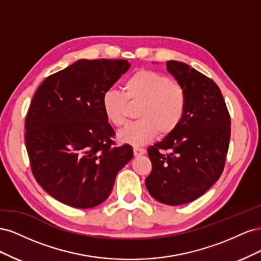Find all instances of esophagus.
<instances>
[{
	"mask_svg": "<svg viewBox=\"0 0 261 261\" xmlns=\"http://www.w3.org/2000/svg\"><path fill=\"white\" fill-rule=\"evenodd\" d=\"M145 153H146V150L144 148H140V147H137V146L134 147V154H135V156L145 154Z\"/></svg>",
	"mask_w": 261,
	"mask_h": 261,
	"instance_id": "esophagus-1",
	"label": "esophagus"
}]
</instances>
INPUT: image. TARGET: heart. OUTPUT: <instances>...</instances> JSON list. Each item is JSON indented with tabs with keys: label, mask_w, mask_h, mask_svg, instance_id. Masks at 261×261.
I'll list each match as a JSON object with an SVG mask.
<instances>
[{
	"label": "heart",
	"mask_w": 261,
	"mask_h": 261,
	"mask_svg": "<svg viewBox=\"0 0 261 261\" xmlns=\"http://www.w3.org/2000/svg\"><path fill=\"white\" fill-rule=\"evenodd\" d=\"M138 106L139 121L118 134V139L132 145H143L158 134L167 136L183 121L187 94L183 86L151 70H138L125 81L123 92L110 89L102 96V109L109 123L120 127L127 120L129 106Z\"/></svg>",
	"instance_id": "b5f03b06"
}]
</instances>
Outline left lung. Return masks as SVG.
<instances>
[{"label": "left lung", "mask_w": 261, "mask_h": 261, "mask_svg": "<svg viewBox=\"0 0 261 261\" xmlns=\"http://www.w3.org/2000/svg\"><path fill=\"white\" fill-rule=\"evenodd\" d=\"M167 69L185 89L187 109L178 127L148 148L152 171L145 183L155 200L177 206L199 198L222 174L231 117L209 77L177 61H168Z\"/></svg>", "instance_id": "obj_1"}]
</instances>
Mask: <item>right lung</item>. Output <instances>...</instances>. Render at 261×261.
I'll return each mask as SVG.
<instances>
[{
	"label": "right lung",
	"instance_id": "1",
	"mask_svg": "<svg viewBox=\"0 0 261 261\" xmlns=\"http://www.w3.org/2000/svg\"><path fill=\"white\" fill-rule=\"evenodd\" d=\"M126 60H78L46 77L31 101L25 143L33 174L44 191L67 206L103 202L117 172L134 155L115 146L102 96L127 72Z\"/></svg>",
	"mask_w": 261,
	"mask_h": 261
}]
</instances>
